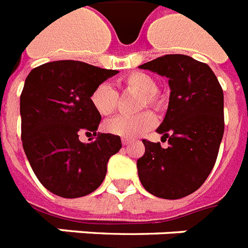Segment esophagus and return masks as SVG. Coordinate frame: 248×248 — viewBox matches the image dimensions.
Masks as SVG:
<instances>
[{
    "label": "esophagus",
    "mask_w": 248,
    "mask_h": 248,
    "mask_svg": "<svg viewBox=\"0 0 248 248\" xmlns=\"http://www.w3.org/2000/svg\"><path fill=\"white\" fill-rule=\"evenodd\" d=\"M122 142H123V144H124V146H128V144H129L130 142H132V140H126V138H123Z\"/></svg>",
    "instance_id": "1"
}]
</instances>
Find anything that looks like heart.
<instances>
[{"label":"heart","instance_id":"obj_1","mask_svg":"<svg viewBox=\"0 0 248 248\" xmlns=\"http://www.w3.org/2000/svg\"><path fill=\"white\" fill-rule=\"evenodd\" d=\"M122 86L124 90L133 91L140 93V97L137 104V108H144L146 106H152L160 108L164 104L162 97L157 92V84L151 75L142 73V71H133L123 78ZM91 105L93 108L102 116H108L116 110L118 106V92L112 88L108 83H100L94 87L90 97ZM156 124V116L151 111H142L137 115L130 116H116L108 122H105L104 128L108 133L115 136L133 140L142 136L151 129Z\"/></svg>","mask_w":248,"mask_h":248}]
</instances>
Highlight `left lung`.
<instances>
[{"instance_id":"8db88e82","label":"left lung","mask_w":248,"mask_h":248,"mask_svg":"<svg viewBox=\"0 0 248 248\" xmlns=\"http://www.w3.org/2000/svg\"><path fill=\"white\" fill-rule=\"evenodd\" d=\"M169 79V106L157 133L169 147L143 140L137 160L146 191L178 200L197 191L211 173L224 134V94L214 71L187 55H165L140 65Z\"/></svg>"}]
</instances>
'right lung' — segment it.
I'll return each instance as SVG.
<instances>
[{
  "label": "right lung",
  "mask_w": 248,
  "mask_h": 248,
  "mask_svg": "<svg viewBox=\"0 0 248 248\" xmlns=\"http://www.w3.org/2000/svg\"><path fill=\"white\" fill-rule=\"evenodd\" d=\"M118 73L61 60L37 66L25 79L23 148L35 177L53 195L77 199L96 191L106 177L108 158L122 148L119 136L97 133L101 115L90 101L94 87ZM80 133L96 140L83 144Z\"/></svg>",
  "instance_id": "add662e5"
}]
</instances>
